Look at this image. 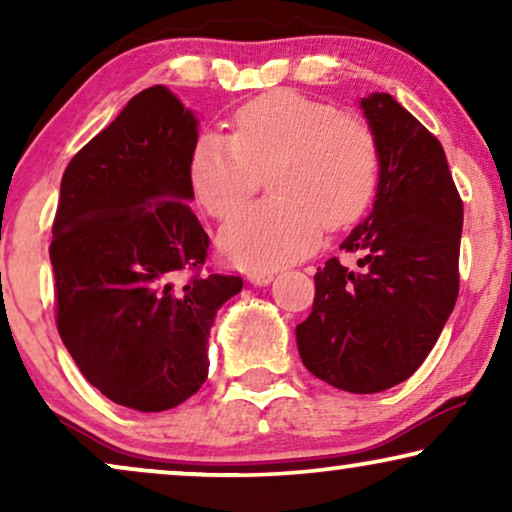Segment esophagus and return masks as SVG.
<instances>
[{"mask_svg":"<svg viewBox=\"0 0 512 512\" xmlns=\"http://www.w3.org/2000/svg\"><path fill=\"white\" fill-rule=\"evenodd\" d=\"M247 279L254 286H268L272 279H275V275H272V272H261V270H251L249 275H247Z\"/></svg>","mask_w":512,"mask_h":512,"instance_id":"esophagus-1","label":"esophagus"}]
</instances>
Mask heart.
<instances>
[{
	"instance_id": "heart-1",
	"label": "heart",
	"mask_w": 512,
	"mask_h": 512,
	"mask_svg": "<svg viewBox=\"0 0 512 512\" xmlns=\"http://www.w3.org/2000/svg\"><path fill=\"white\" fill-rule=\"evenodd\" d=\"M268 172L275 200L249 207L219 240L223 254L249 270L298 261L324 223L354 221L375 195L380 149L366 123L333 104L275 90L235 111L233 135H200L188 165L195 198L216 219L240 212Z\"/></svg>"
}]
</instances>
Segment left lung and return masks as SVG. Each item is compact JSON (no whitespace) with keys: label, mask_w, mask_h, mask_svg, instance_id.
<instances>
[{"label":"left lung","mask_w":512,"mask_h":512,"mask_svg":"<svg viewBox=\"0 0 512 512\" xmlns=\"http://www.w3.org/2000/svg\"><path fill=\"white\" fill-rule=\"evenodd\" d=\"M380 149L373 212L314 275L312 314L296 326L314 377L352 394L396 387L422 366L459 293L464 205L443 146L389 93L361 100Z\"/></svg>","instance_id":"8db88e82"}]
</instances>
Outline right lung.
Segmentation results:
<instances>
[{"mask_svg":"<svg viewBox=\"0 0 512 512\" xmlns=\"http://www.w3.org/2000/svg\"><path fill=\"white\" fill-rule=\"evenodd\" d=\"M198 118L151 86L69 160L48 254L58 331L83 377L139 412L207 380L216 310L242 277L200 275L209 237L191 212Z\"/></svg>","mask_w":512,"mask_h":512,"instance_id":"right-lung-1","label":"right lung"}]
</instances>
